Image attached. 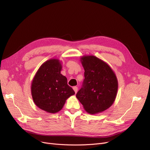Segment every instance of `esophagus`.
I'll return each instance as SVG.
<instances>
[{
	"label": "esophagus",
	"instance_id": "34e87169",
	"mask_svg": "<svg viewBox=\"0 0 150 150\" xmlns=\"http://www.w3.org/2000/svg\"><path fill=\"white\" fill-rule=\"evenodd\" d=\"M73 89L74 90V91H75V93L77 92V91H78V88L76 87V86H74V87L73 88Z\"/></svg>",
	"mask_w": 150,
	"mask_h": 150
}]
</instances>
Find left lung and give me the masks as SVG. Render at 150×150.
Masks as SVG:
<instances>
[{"label": "left lung", "mask_w": 150, "mask_h": 150, "mask_svg": "<svg viewBox=\"0 0 150 150\" xmlns=\"http://www.w3.org/2000/svg\"><path fill=\"white\" fill-rule=\"evenodd\" d=\"M81 62L84 79L76 97L87 112H103L115 101L118 89L115 74L107 63L95 56L82 57Z\"/></svg>", "instance_id": "left-lung-1"}]
</instances>
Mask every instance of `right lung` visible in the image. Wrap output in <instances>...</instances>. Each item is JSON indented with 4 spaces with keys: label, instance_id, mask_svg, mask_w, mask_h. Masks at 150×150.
Masks as SVG:
<instances>
[{
    "label": "right lung",
    "instance_id": "1",
    "mask_svg": "<svg viewBox=\"0 0 150 150\" xmlns=\"http://www.w3.org/2000/svg\"><path fill=\"white\" fill-rule=\"evenodd\" d=\"M62 66L57 59L45 61L39 67L31 86L35 104L49 113L59 112L66 100L75 94L67 84L65 76L61 74Z\"/></svg>",
    "mask_w": 150,
    "mask_h": 150
}]
</instances>
